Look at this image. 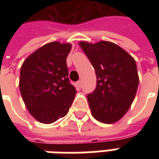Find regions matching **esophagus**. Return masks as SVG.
<instances>
[{
	"label": "esophagus",
	"mask_w": 159,
	"mask_h": 159,
	"mask_svg": "<svg viewBox=\"0 0 159 159\" xmlns=\"http://www.w3.org/2000/svg\"><path fill=\"white\" fill-rule=\"evenodd\" d=\"M77 86L79 87V88H81V87H82V81H81V80L77 82Z\"/></svg>",
	"instance_id": "obj_1"
}]
</instances>
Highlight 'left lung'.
I'll return each instance as SVG.
<instances>
[{"label": "left lung", "instance_id": "obj_1", "mask_svg": "<svg viewBox=\"0 0 159 159\" xmlns=\"http://www.w3.org/2000/svg\"><path fill=\"white\" fill-rule=\"evenodd\" d=\"M79 45L96 74V89L87 96L92 116L100 123H116L129 111L136 94L139 76L135 60L111 42L81 41Z\"/></svg>", "mask_w": 159, "mask_h": 159}]
</instances>
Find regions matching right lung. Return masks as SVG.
Segmentation results:
<instances>
[{
  "label": "right lung",
  "instance_id": "right-lung-1",
  "mask_svg": "<svg viewBox=\"0 0 159 159\" xmlns=\"http://www.w3.org/2000/svg\"><path fill=\"white\" fill-rule=\"evenodd\" d=\"M71 47L68 42H48L22 64L20 93L27 110L40 123L49 124L65 117L75 98L66 65Z\"/></svg>",
  "mask_w": 159,
  "mask_h": 159
}]
</instances>
